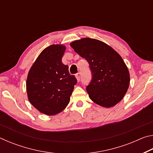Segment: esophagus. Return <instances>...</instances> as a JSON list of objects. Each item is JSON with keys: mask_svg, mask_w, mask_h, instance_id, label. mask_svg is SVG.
Returning <instances> with one entry per match:
<instances>
[{"mask_svg": "<svg viewBox=\"0 0 153 153\" xmlns=\"http://www.w3.org/2000/svg\"><path fill=\"white\" fill-rule=\"evenodd\" d=\"M76 77L77 80V82H79L80 80V73H77L76 74Z\"/></svg>", "mask_w": 153, "mask_h": 153, "instance_id": "34e87169", "label": "esophagus"}]
</instances>
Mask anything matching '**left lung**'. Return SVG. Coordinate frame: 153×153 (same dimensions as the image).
<instances>
[{
	"label": "left lung",
	"instance_id": "left-lung-1",
	"mask_svg": "<svg viewBox=\"0 0 153 153\" xmlns=\"http://www.w3.org/2000/svg\"><path fill=\"white\" fill-rule=\"evenodd\" d=\"M70 46L90 65L92 80L86 91L90 99L106 108L120 102L130 81L128 69L121 56L106 43L93 38L75 40Z\"/></svg>",
	"mask_w": 153,
	"mask_h": 153
}]
</instances>
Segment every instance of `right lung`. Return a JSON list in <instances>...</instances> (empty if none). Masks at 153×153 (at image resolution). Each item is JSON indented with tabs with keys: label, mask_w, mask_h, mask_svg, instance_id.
Here are the masks:
<instances>
[{
	"label": "right lung",
	"mask_w": 153,
	"mask_h": 153,
	"mask_svg": "<svg viewBox=\"0 0 153 153\" xmlns=\"http://www.w3.org/2000/svg\"><path fill=\"white\" fill-rule=\"evenodd\" d=\"M65 46L53 45L41 52L31 67L26 81L28 100L36 109L47 115L64 110L77 79L62 63Z\"/></svg>",
	"instance_id": "obj_1"
}]
</instances>
